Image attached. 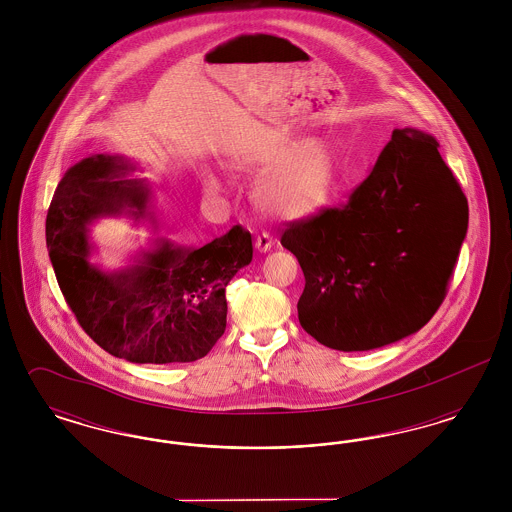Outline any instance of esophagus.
<instances>
[{
  "label": "esophagus",
  "mask_w": 512,
  "mask_h": 512,
  "mask_svg": "<svg viewBox=\"0 0 512 512\" xmlns=\"http://www.w3.org/2000/svg\"><path fill=\"white\" fill-rule=\"evenodd\" d=\"M272 236L270 234H267V232H263V234H259L257 238H255V249L257 251H261V253H267V251H270V247H272Z\"/></svg>",
  "instance_id": "obj_1"
}]
</instances>
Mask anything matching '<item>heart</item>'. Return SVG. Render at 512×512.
<instances>
[{"label": "heart", "instance_id": "b5f03b06", "mask_svg": "<svg viewBox=\"0 0 512 512\" xmlns=\"http://www.w3.org/2000/svg\"><path fill=\"white\" fill-rule=\"evenodd\" d=\"M242 169H276L259 188V203L274 217L301 219L313 215L332 195L338 157L324 140H288L244 159ZM207 186L219 190L217 174H207Z\"/></svg>", "mask_w": 512, "mask_h": 512}]
</instances>
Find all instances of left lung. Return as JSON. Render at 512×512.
I'll return each instance as SVG.
<instances>
[{
  "label": "left lung",
  "mask_w": 512,
  "mask_h": 512,
  "mask_svg": "<svg viewBox=\"0 0 512 512\" xmlns=\"http://www.w3.org/2000/svg\"><path fill=\"white\" fill-rule=\"evenodd\" d=\"M422 130H393L347 205L292 222L303 330L338 351H370L418 332L447 293L468 228V203Z\"/></svg>",
  "instance_id": "obj_1"
}]
</instances>
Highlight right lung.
Listing matches in <instances>:
<instances>
[{
	"mask_svg": "<svg viewBox=\"0 0 512 512\" xmlns=\"http://www.w3.org/2000/svg\"><path fill=\"white\" fill-rule=\"evenodd\" d=\"M122 155H90L55 188L46 244L59 288L86 334L113 357L138 365L192 363L226 328V286L253 259L251 234L234 226L203 247L157 238L128 267L90 261V226L105 217L151 215V184Z\"/></svg>",
	"mask_w": 512,
	"mask_h": 512,
	"instance_id": "add662e5",
	"label": "right lung"
}]
</instances>
